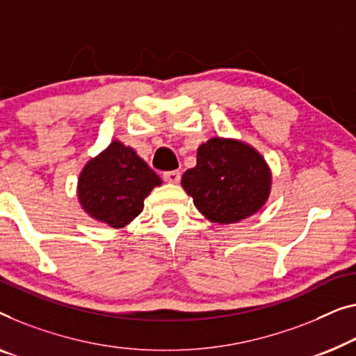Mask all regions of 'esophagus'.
<instances>
[{
  "instance_id": "obj_1",
  "label": "esophagus",
  "mask_w": 356,
  "mask_h": 356,
  "mask_svg": "<svg viewBox=\"0 0 356 356\" xmlns=\"http://www.w3.org/2000/svg\"><path fill=\"white\" fill-rule=\"evenodd\" d=\"M163 179H165L167 183L177 184V183H179V179H181V173H179L178 170H172V172H165V173H163Z\"/></svg>"
}]
</instances>
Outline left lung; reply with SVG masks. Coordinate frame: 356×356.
Returning <instances> with one entry per match:
<instances>
[{
  "instance_id": "obj_1",
  "label": "left lung",
  "mask_w": 356,
  "mask_h": 356,
  "mask_svg": "<svg viewBox=\"0 0 356 356\" xmlns=\"http://www.w3.org/2000/svg\"><path fill=\"white\" fill-rule=\"evenodd\" d=\"M181 186L205 218L229 225L264 207L271 189V172L249 144L212 138L199 146L197 163L184 172Z\"/></svg>"
}]
</instances>
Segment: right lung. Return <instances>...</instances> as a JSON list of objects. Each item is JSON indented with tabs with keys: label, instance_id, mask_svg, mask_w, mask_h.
I'll return each instance as SVG.
<instances>
[{
	"label": "right lung",
	"instance_id": "add662e5",
	"mask_svg": "<svg viewBox=\"0 0 356 356\" xmlns=\"http://www.w3.org/2000/svg\"><path fill=\"white\" fill-rule=\"evenodd\" d=\"M162 179L131 147L112 141L79 178L81 209L101 223L123 228L143 212L144 199Z\"/></svg>",
	"mask_w": 356,
	"mask_h": 356
}]
</instances>
